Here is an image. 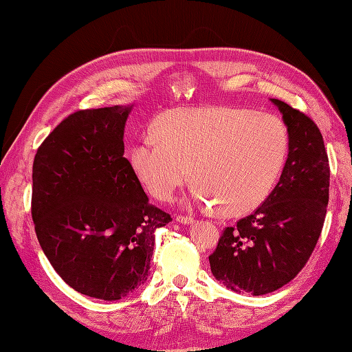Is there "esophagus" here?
Masks as SVG:
<instances>
[{
    "instance_id": "esophagus-1",
    "label": "esophagus",
    "mask_w": 352,
    "mask_h": 352,
    "mask_svg": "<svg viewBox=\"0 0 352 352\" xmlns=\"http://www.w3.org/2000/svg\"><path fill=\"white\" fill-rule=\"evenodd\" d=\"M176 221L182 223V225H190V223L194 221V219L188 217V216H176Z\"/></svg>"
}]
</instances>
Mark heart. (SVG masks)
I'll list each match as a JSON object with an SVG mask.
<instances>
[{
  "label": "heart",
  "mask_w": 352,
  "mask_h": 352,
  "mask_svg": "<svg viewBox=\"0 0 352 352\" xmlns=\"http://www.w3.org/2000/svg\"><path fill=\"white\" fill-rule=\"evenodd\" d=\"M153 133L129 151L148 192L172 199L192 170V201L202 208L220 204L229 217L248 214L270 197L289 154L285 123L245 109H173L157 117Z\"/></svg>",
  "instance_id": "1"
}]
</instances>
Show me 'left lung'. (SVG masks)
I'll return each instance as SVG.
<instances>
[{"mask_svg": "<svg viewBox=\"0 0 352 352\" xmlns=\"http://www.w3.org/2000/svg\"><path fill=\"white\" fill-rule=\"evenodd\" d=\"M289 133V154L278 185L251 216L226 228L210 260L228 289L264 295L301 272L318 241L329 202L323 136L304 113L270 98Z\"/></svg>", "mask_w": 352, "mask_h": 352, "instance_id": "obj_1", "label": "left lung"}]
</instances>
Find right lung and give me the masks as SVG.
Segmentation results:
<instances>
[{
	"mask_svg": "<svg viewBox=\"0 0 352 352\" xmlns=\"http://www.w3.org/2000/svg\"><path fill=\"white\" fill-rule=\"evenodd\" d=\"M133 109L70 114L38 148L32 219L42 251L74 291L104 301L131 295L150 276L155 230L172 221L150 204L124 158Z\"/></svg>",
	"mask_w": 352,
	"mask_h": 352,
	"instance_id": "obj_1",
	"label": "right lung"
}]
</instances>
